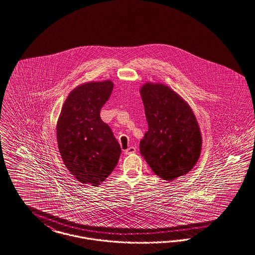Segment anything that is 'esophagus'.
Listing matches in <instances>:
<instances>
[{
  "label": "esophagus",
  "mask_w": 255,
  "mask_h": 255,
  "mask_svg": "<svg viewBox=\"0 0 255 255\" xmlns=\"http://www.w3.org/2000/svg\"><path fill=\"white\" fill-rule=\"evenodd\" d=\"M135 151H136V147L129 146L128 149L125 150V154H131V153H134Z\"/></svg>",
  "instance_id": "esophagus-1"
}]
</instances>
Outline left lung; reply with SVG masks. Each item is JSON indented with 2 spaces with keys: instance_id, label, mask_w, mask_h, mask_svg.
Segmentation results:
<instances>
[{
  "instance_id": "8db88e82",
  "label": "left lung",
  "mask_w": 255,
  "mask_h": 255,
  "mask_svg": "<svg viewBox=\"0 0 255 255\" xmlns=\"http://www.w3.org/2000/svg\"><path fill=\"white\" fill-rule=\"evenodd\" d=\"M148 130L140 151L152 171L166 181L187 174L199 159L202 136L193 111L175 91L162 84L141 88Z\"/></svg>"
}]
</instances>
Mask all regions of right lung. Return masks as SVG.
<instances>
[{
    "mask_svg": "<svg viewBox=\"0 0 255 255\" xmlns=\"http://www.w3.org/2000/svg\"><path fill=\"white\" fill-rule=\"evenodd\" d=\"M112 89L111 81L79 86L67 96L57 124L58 146L67 169L79 182L92 187L111 175L122 151L100 117Z\"/></svg>",
    "mask_w": 255,
    "mask_h": 255,
    "instance_id": "obj_1",
    "label": "right lung"
}]
</instances>
